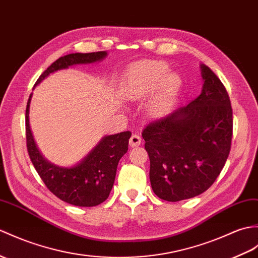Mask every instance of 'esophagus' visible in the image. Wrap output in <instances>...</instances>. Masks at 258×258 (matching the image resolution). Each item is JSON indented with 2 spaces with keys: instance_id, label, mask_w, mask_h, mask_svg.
<instances>
[{
  "instance_id": "34e87169",
  "label": "esophagus",
  "mask_w": 258,
  "mask_h": 258,
  "mask_svg": "<svg viewBox=\"0 0 258 258\" xmlns=\"http://www.w3.org/2000/svg\"><path fill=\"white\" fill-rule=\"evenodd\" d=\"M141 143H142V139H141L140 135L133 134L131 136V139H130V146L131 147L139 146V145H141Z\"/></svg>"
}]
</instances>
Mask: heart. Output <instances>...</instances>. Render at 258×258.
<instances>
[{
  "instance_id": "b5f03b06",
  "label": "heart",
  "mask_w": 258,
  "mask_h": 258,
  "mask_svg": "<svg viewBox=\"0 0 258 258\" xmlns=\"http://www.w3.org/2000/svg\"><path fill=\"white\" fill-rule=\"evenodd\" d=\"M180 87V77L169 71L168 64L164 61L149 60L131 68L122 93L128 100H140L156 89L149 110L152 114L157 115L175 98Z\"/></svg>"
}]
</instances>
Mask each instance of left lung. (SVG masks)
Masks as SVG:
<instances>
[{
  "label": "left lung",
  "mask_w": 258,
  "mask_h": 258,
  "mask_svg": "<svg viewBox=\"0 0 258 258\" xmlns=\"http://www.w3.org/2000/svg\"><path fill=\"white\" fill-rule=\"evenodd\" d=\"M201 93L189 104L148 124L145 141L153 191L177 202L211 187L231 151L233 117L223 83L201 64Z\"/></svg>",
  "instance_id": "8db88e82"
}]
</instances>
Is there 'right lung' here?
I'll return each instance as SVG.
<instances>
[{
	"mask_svg": "<svg viewBox=\"0 0 258 258\" xmlns=\"http://www.w3.org/2000/svg\"><path fill=\"white\" fill-rule=\"evenodd\" d=\"M107 56L106 51L89 53H69L51 63L40 75L35 86L55 71L67 69L75 64L98 62ZM26 106V143L27 151L36 171L46 187L59 199L77 207H95L109 197L115 180L119 159L128 149L131 132L106 135L80 163L73 167H61L48 161L36 145L29 126V104Z\"/></svg>",
	"mask_w": 258,
	"mask_h": 258,
	"instance_id": "obj_1",
	"label": "right lung"
}]
</instances>
